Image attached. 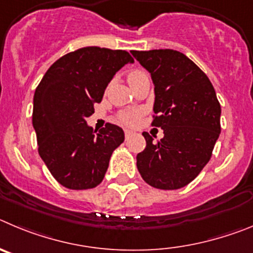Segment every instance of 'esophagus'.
I'll return each instance as SVG.
<instances>
[{
    "label": "esophagus",
    "mask_w": 253,
    "mask_h": 253,
    "mask_svg": "<svg viewBox=\"0 0 253 253\" xmlns=\"http://www.w3.org/2000/svg\"><path fill=\"white\" fill-rule=\"evenodd\" d=\"M131 135H132V131H129V129H125V137L128 138Z\"/></svg>",
    "instance_id": "esophagus-1"
}]
</instances>
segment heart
I'll return each mask as SVG.
<instances>
[{
    "instance_id": "b5f03b06",
    "label": "heart",
    "mask_w": 253,
    "mask_h": 253,
    "mask_svg": "<svg viewBox=\"0 0 253 253\" xmlns=\"http://www.w3.org/2000/svg\"><path fill=\"white\" fill-rule=\"evenodd\" d=\"M141 74H143V73L140 72V70H133V72H131L128 74V81L132 78H135V77L141 76ZM138 118H140V112L138 111H125V112H121L117 116L118 122L127 125V126H133V125L137 124Z\"/></svg>"
}]
</instances>
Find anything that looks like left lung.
I'll use <instances>...</instances> for the list:
<instances>
[{"instance_id": "obj_1", "label": "left lung", "mask_w": 253, "mask_h": 253, "mask_svg": "<svg viewBox=\"0 0 253 253\" xmlns=\"http://www.w3.org/2000/svg\"><path fill=\"white\" fill-rule=\"evenodd\" d=\"M131 54L151 74L155 85L152 126L164 137L143 132L146 147L137 154V169L149 185L174 190L188 185L211 160L220 133V104L206 73L171 49Z\"/></svg>"}]
</instances>
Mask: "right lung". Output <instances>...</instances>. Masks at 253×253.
I'll return each instance as SVG.
<instances>
[{"label": "right lung", "mask_w": 253, "mask_h": 253, "mask_svg": "<svg viewBox=\"0 0 253 253\" xmlns=\"http://www.w3.org/2000/svg\"><path fill=\"white\" fill-rule=\"evenodd\" d=\"M128 63L133 59L125 50L82 47L58 59L39 83L33 110L39 155L65 188L83 190L101 184L111 155L124 142L121 127L107 124L97 132L85 118Z\"/></svg>", "instance_id": "obj_1"}]
</instances>
